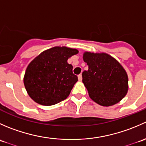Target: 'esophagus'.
Here are the masks:
<instances>
[{"label": "esophagus", "instance_id": "34e87169", "mask_svg": "<svg viewBox=\"0 0 146 146\" xmlns=\"http://www.w3.org/2000/svg\"><path fill=\"white\" fill-rule=\"evenodd\" d=\"M78 80H79V81H82V74L78 75Z\"/></svg>", "mask_w": 146, "mask_h": 146}]
</instances>
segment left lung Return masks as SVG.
Masks as SVG:
<instances>
[{
	"mask_svg": "<svg viewBox=\"0 0 146 146\" xmlns=\"http://www.w3.org/2000/svg\"><path fill=\"white\" fill-rule=\"evenodd\" d=\"M83 61L88 70L82 72V82L91 99L98 104L110 107L126 96L129 78L123 66L106 53L85 51Z\"/></svg>",
	"mask_w": 146,
	"mask_h": 146,
	"instance_id": "1",
	"label": "left lung"
}]
</instances>
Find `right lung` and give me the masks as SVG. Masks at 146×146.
<instances>
[{
  "label": "right lung",
  "mask_w": 146,
  "mask_h": 146,
  "mask_svg": "<svg viewBox=\"0 0 146 146\" xmlns=\"http://www.w3.org/2000/svg\"><path fill=\"white\" fill-rule=\"evenodd\" d=\"M77 54L76 48L54 46L44 51L29 63L23 81L27 94L35 102L51 106L68 97L78 77L67 61Z\"/></svg>",
  "instance_id": "obj_1"
}]
</instances>
